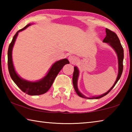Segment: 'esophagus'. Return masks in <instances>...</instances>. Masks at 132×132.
<instances>
[{"instance_id":"1","label":"esophagus","mask_w":132,"mask_h":132,"mask_svg":"<svg viewBox=\"0 0 132 132\" xmlns=\"http://www.w3.org/2000/svg\"><path fill=\"white\" fill-rule=\"evenodd\" d=\"M68 59L69 60V61H70L71 63H75V62H76V57L75 56L73 55H70L69 56Z\"/></svg>"}]
</instances>
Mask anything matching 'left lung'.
<instances>
[{
	"mask_svg": "<svg viewBox=\"0 0 132 132\" xmlns=\"http://www.w3.org/2000/svg\"><path fill=\"white\" fill-rule=\"evenodd\" d=\"M106 37H105V38L103 40L104 42H106V43H108L109 45L112 47L115 52H117L118 57V64H119V71H118V75L117 80L115 82L114 84L113 85V86L109 89V90L107 91L104 94L98 96V97H93L91 98H87L84 97V96L81 94V93L79 92V91L78 90L77 88V79L78 76H79V70L76 66L74 67V72H73V87H74V88L75 90V91L76 92L77 94L80 97L84 98H88V99H98V98H100L106 95L107 94H108L110 91L112 90L114 86L117 83L118 80H119L120 76H121L122 71H123V57H124V54H123V49L122 46L121 44H120V40L119 38L117 36V35L116 34V33L113 32V31H112L111 30H109L108 28H106Z\"/></svg>",
	"mask_w": 132,
	"mask_h": 132,
	"instance_id": "obj_1",
	"label": "left lung"
}]
</instances>
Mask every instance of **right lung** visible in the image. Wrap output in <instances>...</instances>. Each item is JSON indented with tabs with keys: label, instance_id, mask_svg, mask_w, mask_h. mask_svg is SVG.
I'll list each match as a JSON object with an SVG mask.
<instances>
[{
	"label": "right lung",
	"instance_id": "add662e5",
	"mask_svg": "<svg viewBox=\"0 0 132 132\" xmlns=\"http://www.w3.org/2000/svg\"><path fill=\"white\" fill-rule=\"evenodd\" d=\"M30 26V24H27L23 28L18 31L13 38L12 41L10 44L8 49V69L10 77L13 81L24 93L30 95H38L43 94L47 92L49 89L51 88V87L52 86L53 81L56 77L57 76L58 73L66 64L69 63V61L67 59H63L55 62L51 67L45 77H44L43 79L38 81L31 82L21 79L15 72L14 66H13L12 56V49L19 32L25 30L27 27Z\"/></svg>",
	"mask_w": 132,
	"mask_h": 132
}]
</instances>
